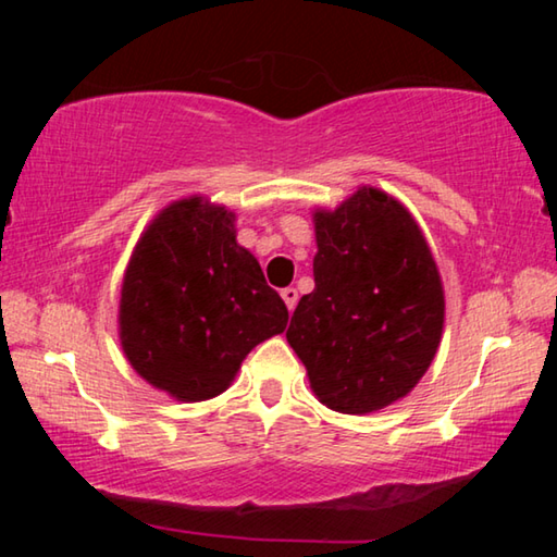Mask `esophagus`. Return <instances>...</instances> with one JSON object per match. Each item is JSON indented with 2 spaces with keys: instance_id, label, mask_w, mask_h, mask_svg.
<instances>
[{
  "instance_id": "obj_1",
  "label": "esophagus",
  "mask_w": 557,
  "mask_h": 557,
  "mask_svg": "<svg viewBox=\"0 0 557 557\" xmlns=\"http://www.w3.org/2000/svg\"><path fill=\"white\" fill-rule=\"evenodd\" d=\"M280 295H282V299H285V305H287L289 312H295V307H297V299H299L297 289H295V287H285V289L280 292Z\"/></svg>"
}]
</instances>
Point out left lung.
Returning a JSON list of instances; mask_svg holds the SVG:
<instances>
[{
	"instance_id": "obj_1",
	"label": "left lung",
	"mask_w": 557,
	"mask_h": 557,
	"mask_svg": "<svg viewBox=\"0 0 557 557\" xmlns=\"http://www.w3.org/2000/svg\"><path fill=\"white\" fill-rule=\"evenodd\" d=\"M314 228V289L299 299L287 342L326 408L381 410L408 395L437 354V265L408 209L379 188L317 211Z\"/></svg>"
}]
</instances>
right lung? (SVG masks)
<instances>
[{
    "mask_svg": "<svg viewBox=\"0 0 557 557\" xmlns=\"http://www.w3.org/2000/svg\"><path fill=\"white\" fill-rule=\"evenodd\" d=\"M223 206L176 201L149 223L120 299V338L147 383L196 403L228 388L240 361L287 326L260 262L235 243Z\"/></svg>",
    "mask_w": 557,
    "mask_h": 557,
    "instance_id": "1",
    "label": "right lung"
}]
</instances>
